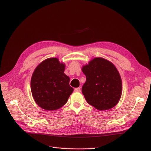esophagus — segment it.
I'll return each mask as SVG.
<instances>
[{
    "instance_id": "esophagus-1",
    "label": "esophagus",
    "mask_w": 151,
    "mask_h": 151,
    "mask_svg": "<svg viewBox=\"0 0 151 151\" xmlns=\"http://www.w3.org/2000/svg\"><path fill=\"white\" fill-rule=\"evenodd\" d=\"M74 91L75 92H81V89L80 88H75L74 89Z\"/></svg>"
}]
</instances>
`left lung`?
<instances>
[{"label":"left lung","mask_w":151,"mask_h":151,"mask_svg":"<svg viewBox=\"0 0 151 151\" xmlns=\"http://www.w3.org/2000/svg\"><path fill=\"white\" fill-rule=\"evenodd\" d=\"M82 71L86 76L82 93L89 105L102 111L118 104L122 95V80L112 62L96 58L83 65Z\"/></svg>","instance_id":"8db88e82"}]
</instances>
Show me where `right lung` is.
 Here are the masks:
<instances>
[{
	"label": "right lung",
	"mask_w": 151,
	"mask_h": 151,
	"mask_svg": "<svg viewBox=\"0 0 151 151\" xmlns=\"http://www.w3.org/2000/svg\"><path fill=\"white\" fill-rule=\"evenodd\" d=\"M65 65L56 58L44 60L35 68L31 78L30 88L36 104L46 111L64 105L73 91L70 78L64 73Z\"/></svg>",
	"instance_id": "obj_1"
}]
</instances>
